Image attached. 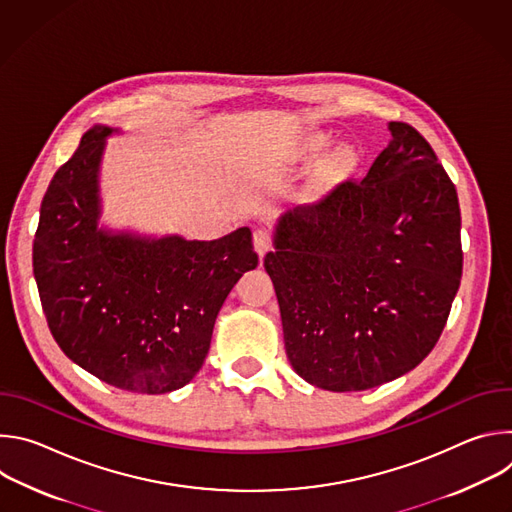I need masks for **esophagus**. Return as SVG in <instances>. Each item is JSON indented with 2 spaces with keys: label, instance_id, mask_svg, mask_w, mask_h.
<instances>
[{
  "label": "esophagus",
  "instance_id": "esophagus-1",
  "mask_svg": "<svg viewBox=\"0 0 512 512\" xmlns=\"http://www.w3.org/2000/svg\"><path fill=\"white\" fill-rule=\"evenodd\" d=\"M253 245H255L257 255L263 259V255L271 249V235H269V231L257 229V231L253 233Z\"/></svg>",
  "mask_w": 512,
  "mask_h": 512
}]
</instances>
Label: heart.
I'll return each mask as SVG.
<instances>
[{
    "mask_svg": "<svg viewBox=\"0 0 512 512\" xmlns=\"http://www.w3.org/2000/svg\"><path fill=\"white\" fill-rule=\"evenodd\" d=\"M332 145V137L328 133H314L308 137L304 154L308 160H318L326 154V150ZM360 164V152L354 148V145H340L336 148L326 166H324V176L328 180H340L350 176Z\"/></svg>",
    "mask_w": 512,
    "mask_h": 512,
    "instance_id": "1",
    "label": "heart"
}]
</instances>
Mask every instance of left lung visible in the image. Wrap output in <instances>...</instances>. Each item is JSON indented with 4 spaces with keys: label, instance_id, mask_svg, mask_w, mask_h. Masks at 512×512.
Masks as SVG:
<instances>
[{
    "label": "left lung",
    "instance_id": "obj_1",
    "mask_svg": "<svg viewBox=\"0 0 512 512\" xmlns=\"http://www.w3.org/2000/svg\"><path fill=\"white\" fill-rule=\"evenodd\" d=\"M360 182L287 210L265 255L285 352L310 385L389 383L433 350L462 279L456 186L407 123Z\"/></svg>",
    "mask_w": 512,
    "mask_h": 512
}]
</instances>
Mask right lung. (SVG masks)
I'll list each match as a JSON object with an SVG mask.
<instances>
[{
	"label": "right lung",
	"instance_id": "1",
	"mask_svg": "<svg viewBox=\"0 0 512 512\" xmlns=\"http://www.w3.org/2000/svg\"><path fill=\"white\" fill-rule=\"evenodd\" d=\"M111 133L89 129L54 174L34 277L48 328L72 362L117 389L170 393L200 371L218 310L259 257L247 227L216 241L99 229V166Z\"/></svg>",
	"mask_w": 512,
	"mask_h": 512
}]
</instances>
